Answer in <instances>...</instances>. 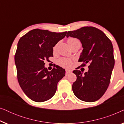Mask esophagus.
I'll use <instances>...</instances> for the list:
<instances>
[{
	"instance_id": "34e87169",
	"label": "esophagus",
	"mask_w": 124,
	"mask_h": 124,
	"mask_svg": "<svg viewBox=\"0 0 124 124\" xmlns=\"http://www.w3.org/2000/svg\"><path fill=\"white\" fill-rule=\"evenodd\" d=\"M71 72H72V70H70V69H67L66 70V75H68V74L70 73Z\"/></svg>"
}]
</instances>
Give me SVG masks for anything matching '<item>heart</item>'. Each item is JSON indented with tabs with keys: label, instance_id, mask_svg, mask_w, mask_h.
Segmentation results:
<instances>
[{
	"label": "heart",
	"instance_id": "obj_1",
	"mask_svg": "<svg viewBox=\"0 0 124 124\" xmlns=\"http://www.w3.org/2000/svg\"><path fill=\"white\" fill-rule=\"evenodd\" d=\"M76 41H79V40L76 38H69L68 40V43L69 44H70L72 43V42H76ZM55 49H56V46L54 47V50H55ZM59 64H60V65L63 66V67H69V66H70L71 62L70 60H69V59H68L62 58L59 60Z\"/></svg>",
	"mask_w": 124,
	"mask_h": 124
}]
</instances>
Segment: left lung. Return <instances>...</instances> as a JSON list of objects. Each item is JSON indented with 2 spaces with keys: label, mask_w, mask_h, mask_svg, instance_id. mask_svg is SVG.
<instances>
[{
  "label": "left lung",
  "mask_w": 124,
  "mask_h": 124,
  "mask_svg": "<svg viewBox=\"0 0 124 124\" xmlns=\"http://www.w3.org/2000/svg\"><path fill=\"white\" fill-rule=\"evenodd\" d=\"M69 37L77 38L82 44L83 50L78 60L84 62L82 66L90 63L89 70L84 73L79 70L73 71L77 76L72 85L74 94L84 101H98L107 89L114 68L112 42L102 31L92 26L68 31Z\"/></svg>",
  "instance_id": "8db88e82"
}]
</instances>
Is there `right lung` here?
Segmentation results:
<instances>
[{
  "label": "right lung",
  "instance_id": "right-lung-1",
  "mask_svg": "<svg viewBox=\"0 0 124 124\" xmlns=\"http://www.w3.org/2000/svg\"><path fill=\"white\" fill-rule=\"evenodd\" d=\"M67 33L35 29L20 39L15 56L17 79L23 93L32 101L43 102L51 99L57 83L65 76V69L56 66L48 71L45 62L53 57V47Z\"/></svg>",
  "mask_w": 124,
  "mask_h": 124
}]
</instances>
